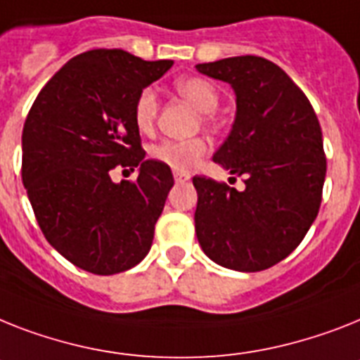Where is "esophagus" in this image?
<instances>
[{
	"label": "esophagus",
	"mask_w": 360,
	"mask_h": 360,
	"mask_svg": "<svg viewBox=\"0 0 360 360\" xmlns=\"http://www.w3.org/2000/svg\"><path fill=\"white\" fill-rule=\"evenodd\" d=\"M189 174L187 173H174V182L176 184H182V182H187V180H189Z\"/></svg>",
	"instance_id": "esophagus-1"
}]
</instances>
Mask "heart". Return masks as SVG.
<instances>
[{"mask_svg": "<svg viewBox=\"0 0 360 360\" xmlns=\"http://www.w3.org/2000/svg\"><path fill=\"white\" fill-rule=\"evenodd\" d=\"M174 90L200 112L204 121L212 120L213 112L221 101V95H219L215 84L202 77H184V79L176 80ZM156 114H158V97L154 90L145 88L143 91H139L136 105H134L136 127L141 132H148L154 127ZM206 150L207 145L202 138L163 139L150 147V158L167 165L176 173H189L197 165L198 160L206 154Z\"/></svg>", "mask_w": 360, "mask_h": 360, "instance_id": "b5f03b06", "label": "heart"}]
</instances>
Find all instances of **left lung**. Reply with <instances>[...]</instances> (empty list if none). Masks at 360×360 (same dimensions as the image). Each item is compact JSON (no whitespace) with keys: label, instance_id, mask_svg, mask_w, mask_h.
Here are the masks:
<instances>
[{"label":"left lung","instance_id":"obj_1","mask_svg":"<svg viewBox=\"0 0 360 360\" xmlns=\"http://www.w3.org/2000/svg\"><path fill=\"white\" fill-rule=\"evenodd\" d=\"M236 91V121L213 162L245 189L195 176V230L217 265L259 272L285 259L319 215L326 154L319 117L280 66L261 56L197 64Z\"/></svg>","mask_w":360,"mask_h":360}]
</instances>
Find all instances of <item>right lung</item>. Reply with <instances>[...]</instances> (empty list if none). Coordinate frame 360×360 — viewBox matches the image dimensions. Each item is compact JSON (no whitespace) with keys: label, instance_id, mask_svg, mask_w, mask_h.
I'll return each mask as SVG.
<instances>
[{"label":"right lung","instance_id":"1","mask_svg":"<svg viewBox=\"0 0 360 360\" xmlns=\"http://www.w3.org/2000/svg\"><path fill=\"white\" fill-rule=\"evenodd\" d=\"M173 60L94 49L56 71L32 103L22 134V180L49 245L91 274L132 269L150 250L173 173L145 160L134 105ZM115 167L136 183L111 182Z\"/></svg>","mask_w":360,"mask_h":360}]
</instances>
